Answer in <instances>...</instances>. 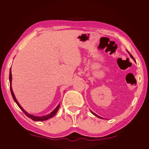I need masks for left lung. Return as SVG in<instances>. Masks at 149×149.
I'll list each match as a JSON object with an SVG mask.
<instances>
[{"label": "left lung", "instance_id": "left-lung-1", "mask_svg": "<svg viewBox=\"0 0 149 149\" xmlns=\"http://www.w3.org/2000/svg\"><path fill=\"white\" fill-rule=\"evenodd\" d=\"M130 56H131V57H132V58H133V59H134V58L133 57V56H132V55H130ZM134 61H135V59H134ZM91 112H92V111H91ZM92 113H93V114H94V115H96V117H100V118H101L100 117H99V116H98V115H97L96 114H95V113H93V112H92Z\"/></svg>", "mask_w": 149, "mask_h": 149}]
</instances>
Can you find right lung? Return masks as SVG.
Wrapping results in <instances>:
<instances>
[{
    "mask_svg": "<svg viewBox=\"0 0 149 149\" xmlns=\"http://www.w3.org/2000/svg\"><path fill=\"white\" fill-rule=\"evenodd\" d=\"M9 79H10V91H11V93H12V97H13V100H14V101L15 102L16 104H17L18 106L19 107L20 109L23 111V112L24 113H25V114L26 116H27V117H28L29 118H31L32 120H34V121H43V120H47V119H49V118H51V117H54V116L55 115L56 113H57L58 110V108H59V107H60V104H59L58 105V106L56 107L55 108V110H54L53 111L51 112V113H50V114H49V115H45V116H44V117H36V116H33V115H31L29 114L28 113H26V112L24 110L22 107H21V106L19 105V104L18 102L17 101V100H16L15 97V96H14V94H13V91H12V86H11V83H12V73H11V70H10V71Z\"/></svg>",
    "mask_w": 149,
    "mask_h": 149,
    "instance_id": "add662e5",
    "label": "right lung"
}]
</instances>
